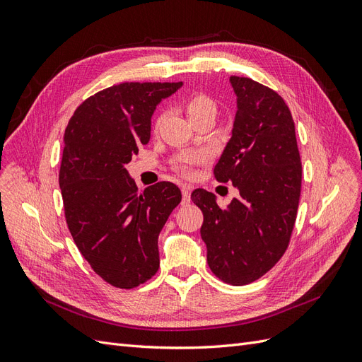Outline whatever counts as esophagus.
Wrapping results in <instances>:
<instances>
[{
  "mask_svg": "<svg viewBox=\"0 0 362 362\" xmlns=\"http://www.w3.org/2000/svg\"><path fill=\"white\" fill-rule=\"evenodd\" d=\"M190 192H192L190 185H182V187H181V193H182V202L181 204L182 205L190 202Z\"/></svg>",
  "mask_w": 362,
  "mask_h": 362,
  "instance_id": "34e87169",
  "label": "esophagus"
}]
</instances>
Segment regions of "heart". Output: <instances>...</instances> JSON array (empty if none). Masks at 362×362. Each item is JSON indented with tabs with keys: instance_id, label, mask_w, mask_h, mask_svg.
Wrapping results in <instances>:
<instances>
[{
	"instance_id": "b5f03b06",
	"label": "heart",
	"mask_w": 362,
	"mask_h": 362,
	"mask_svg": "<svg viewBox=\"0 0 362 362\" xmlns=\"http://www.w3.org/2000/svg\"><path fill=\"white\" fill-rule=\"evenodd\" d=\"M184 107H185V113H187L192 122H194L196 119H201V117H214L217 113L216 103L210 96H206L204 93H196L189 96L184 103ZM201 161H204V156L198 154V152L184 154L175 161V169L182 175H189L194 164H199Z\"/></svg>"
}]
</instances>
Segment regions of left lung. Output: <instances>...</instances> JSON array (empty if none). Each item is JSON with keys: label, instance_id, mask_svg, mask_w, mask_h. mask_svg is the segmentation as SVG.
<instances>
[{"label": "left lung", "instance_id": "8db88e82", "mask_svg": "<svg viewBox=\"0 0 362 362\" xmlns=\"http://www.w3.org/2000/svg\"><path fill=\"white\" fill-rule=\"evenodd\" d=\"M237 96L233 136L214 168L240 196L226 208L204 189L192 201L204 214L201 237L214 275L231 286L261 278L286 252L298 214L302 164L286 101L245 76H229Z\"/></svg>", "mask_w": 362, "mask_h": 362}]
</instances>
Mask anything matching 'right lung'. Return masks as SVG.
<instances>
[{"label":"right lung","instance_id":"add662e5","mask_svg":"<svg viewBox=\"0 0 362 362\" xmlns=\"http://www.w3.org/2000/svg\"><path fill=\"white\" fill-rule=\"evenodd\" d=\"M182 83H122L76 108L64 131L59 184L81 255L104 281L134 288L157 273L158 235L181 190L157 182L139 192L127 164L151 139L157 105Z\"/></svg>","mask_w":362,"mask_h":362}]
</instances>
